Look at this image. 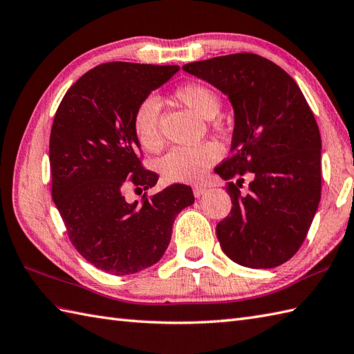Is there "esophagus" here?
<instances>
[{
    "label": "esophagus",
    "mask_w": 354,
    "mask_h": 354,
    "mask_svg": "<svg viewBox=\"0 0 354 354\" xmlns=\"http://www.w3.org/2000/svg\"><path fill=\"white\" fill-rule=\"evenodd\" d=\"M192 189H194V195H195V197H197V198L201 197L203 194L207 192V187L204 186V185H195V186L192 187Z\"/></svg>",
    "instance_id": "obj_1"
}]
</instances>
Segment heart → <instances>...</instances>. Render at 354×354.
<instances>
[{
  "instance_id": "1",
  "label": "heart",
  "mask_w": 354,
  "mask_h": 354,
  "mask_svg": "<svg viewBox=\"0 0 354 354\" xmlns=\"http://www.w3.org/2000/svg\"><path fill=\"white\" fill-rule=\"evenodd\" d=\"M174 97L204 120H212L219 111V97L214 89L201 83H191L178 88ZM159 101L150 97L144 100L133 115V133L140 147L154 151L160 147L159 130ZM221 156L215 144H201L194 147H177L160 160V172L165 180L172 183L197 182L206 174L210 165Z\"/></svg>"
}]
</instances>
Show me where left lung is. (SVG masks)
Wrapping results in <instances>:
<instances>
[{"mask_svg": "<svg viewBox=\"0 0 354 354\" xmlns=\"http://www.w3.org/2000/svg\"><path fill=\"white\" fill-rule=\"evenodd\" d=\"M183 71L229 97L234 113L230 157L215 168L230 182L233 207L216 236L233 262L274 268L292 257L321 198V136L298 84L251 53L192 62ZM250 171L249 191L240 176Z\"/></svg>", "mask_w": 354, "mask_h": 354, "instance_id": "obj_1", "label": "left lung"}]
</instances>
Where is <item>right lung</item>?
I'll list each match as a JSON object with an SVG mask.
<instances>
[{"label":"right lung","mask_w":354,"mask_h":354,"mask_svg":"<svg viewBox=\"0 0 354 354\" xmlns=\"http://www.w3.org/2000/svg\"><path fill=\"white\" fill-rule=\"evenodd\" d=\"M177 65L109 62L71 86L50 136L53 200L75 250L98 270L125 276L157 263L177 215L195 201L191 186L171 185L142 203L125 200L159 176L140 165L133 115Z\"/></svg>","instance_id":"obj_1"}]
</instances>
